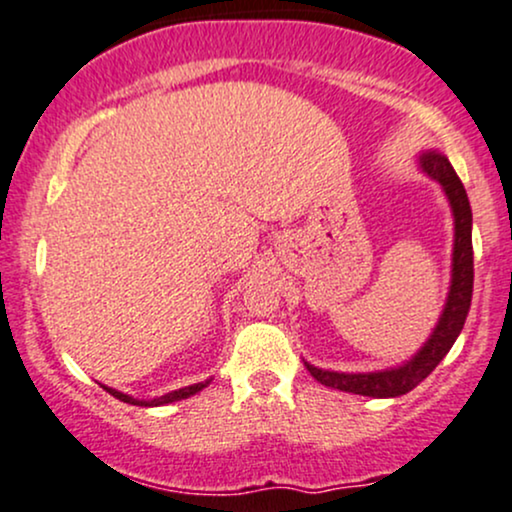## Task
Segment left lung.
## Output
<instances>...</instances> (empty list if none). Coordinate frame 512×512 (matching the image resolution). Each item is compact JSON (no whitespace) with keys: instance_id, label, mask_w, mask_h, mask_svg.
<instances>
[{"instance_id":"8db88e82","label":"left lung","mask_w":512,"mask_h":512,"mask_svg":"<svg viewBox=\"0 0 512 512\" xmlns=\"http://www.w3.org/2000/svg\"><path fill=\"white\" fill-rule=\"evenodd\" d=\"M421 166L426 169L428 176L440 181L445 188L447 198H450L452 212H455V254H452V287L450 297H447L445 312L435 326L433 336L428 338L426 346L416 358L409 360L406 365L396 367V370L384 372H367V375H348V372H329L312 367L309 363L307 370L314 380L326 384V387L341 389V392H353L363 396H377V399H387V396H401L411 392L416 384H421L440 360L450 353L452 343L457 341L459 331H462L464 321H467L469 304H472L474 290V249H472V205H469L467 191H464L462 181L452 169L442 154L428 152L421 157Z\"/></svg>"}]
</instances>
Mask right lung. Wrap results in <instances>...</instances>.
<instances>
[{
	"mask_svg": "<svg viewBox=\"0 0 512 512\" xmlns=\"http://www.w3.org/2000/svg\"><path fill=\"white\" fill-rule=\"evenodd\" d=\"M208 384H210V382H198V384H191V387L176 389V392H169V394L159 396V399H152V401H137V399H132V396L123 394V392H116V389H111V387H103V389H106V392L111 394V396H116V399L125 401V404H132V406H162V404H171V401L188 399V396L195 394V392H200V389L208 387Z\"/></svg>",
	"mask_w": 512,
	"mask_h": 512,
	"instance_id": "obj_1",
	"label": "right lung"
}]
</instances>
